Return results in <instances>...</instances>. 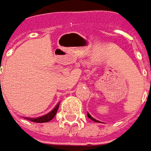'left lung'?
I'll return each instance as SVG.
<instances>
[{
  "label": "left lung",
  "mask_w": 151,
  "mask_h": 151,
  "mask_svg": "<svg viewBox=\"0 0 151 151\" xmlns=\"http://www.w3.org/2000/svg\"><path fill=\"white\" fill-rule=\"evenodd\" d=\"M87 116H88V118H90V119H91L92 121H93V122H99L98 120H96V119H94V118H93V116H91V115H90L89 113H87Z\"/></svg>",
  "instance_id": "left-lung-1"
}]
</instances>
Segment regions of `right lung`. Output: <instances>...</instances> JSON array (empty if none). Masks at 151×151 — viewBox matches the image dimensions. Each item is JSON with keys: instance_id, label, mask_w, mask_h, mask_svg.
Instances as JSON below:
<instances>
[{"instance_id": "obj_1", "label": "right lung", "mask_w": 151, "mask_h": 151, "mask_svg": "<svg viewBox=\"0 0 151 151\" xmlns=\"http://www.w3.org/2000/svg\"><path fill=\"white\" fill-rule=\"evenodd\" d=\"M58 107H59V103L57 104L54 108H53V109H52V110L50 111L49 113H47V114H46V115H44V116H42L40 117H36V118H30V117H24V118L27 119V120H29V121H31V122H37V123L48 122L51 120L53 119V117L55 116L57 111H58Z\"/></svg>"}]
</instances>
